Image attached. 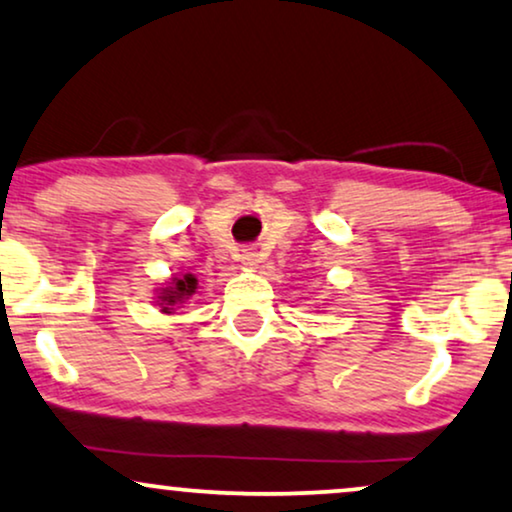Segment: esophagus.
Here are the masks:
<instances>
[{"instance_id":"esophagus-1","label":"esophagus","mask_w":512,"mask_h":512,"mask_svg":"<svg viewBox=\"0 0 512 512\" xmlns=\"http://www.w3.org/2000/svg\"><path fill=\"white\" fill-rule=\"evenodd\" d=\"M258 263H261V258H258L256 251H251V249L242 251V265H247V268H256Z\"/></svg>"}]
</instances>
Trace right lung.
Here are the masks:
<instances>
[{"instance_id": "1", "label": "right lung", "mask_w": 512, "mask_h": 512, "mask_svg": "<svg viewBox=\"0 0 512 512\" xmlns=\"http://www.w3.org/2000/svg\"><path fill=\"white\" fill-rule=\"evenodd\" d=\"M195 289H197V277L190 275V272H185L183 277H171V280L159 289L157 305L162 308V313L171 315L176 308H181V305L195 294Z\"/></svg>"}]
</instances>
